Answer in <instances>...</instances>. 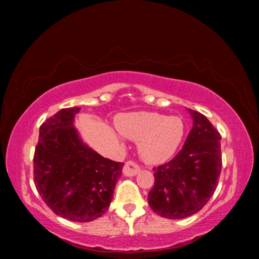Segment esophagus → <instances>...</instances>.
<instances>
[{
  "label": "esophagus",
  "mask_w": 259,
  "mask_h": 259,
  "mask_svg": "<svg viewBox=\"0 0 259 259\" xmlns=\"http://www.w3.org/2000/svg\"><path fill=\"white\" fill-rule=\"evenodd\" d=\"M139 171V166L135 163L133 161H128L125 162V164L123 166V174L125 176L131 177V176H135L136 174Z\"/></svg>",
  "instance_id": "esophagus-1"
}]
</instances>
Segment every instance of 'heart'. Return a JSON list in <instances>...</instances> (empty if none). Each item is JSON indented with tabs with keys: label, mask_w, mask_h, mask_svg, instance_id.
Segmentation results:
<instances>
[{
	"label": "heart",
	"mask_w": 259,
	"mask_h": 259,
	"mask_svg": "<svg viewBox=\"0 0 259 259\" xmlns=\"http://www.w3.org/2000/svg\"><path fill=\"white\" fill-rule=\"evenodd\" d=\"M117 128L125 137L138 142L140 157L150 164L169 160L185 136V125L181 117L159 113L126 114L117 120Z\"/></svg>",
	"instance_id": "b5f03b06"
}]
</instances>
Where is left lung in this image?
Masks as SVG:
<instances>
[{"instance_id":"1","label":"left lung","mask_w":259,"mask_h":259,"mask_svg":"<svg viewBox=\"0 0 259 259\" xmlns=\"http://www.w3.org/2000/svg\"><path fill=\"white\" fill-rule=\"evenodd\" d=\"M193 128L182 151L154 170L148 204L161 217L182 219L200 211L213 195L222 171L221 134L203 114L188 109Z\"/></svg>"}]
</instances>
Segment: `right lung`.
<instances>
[{
	"instance_id": "1",
	"label": "right lung",
	"mask_w": 259,
	"mask_h": 259,
	"mask_svg": "<svg viewBox=\"0 0 259 259\" xmlns=\"http://www.w3.org/2000/svg\"><path fill=\"white\" fill-rule=\"evenodd\" d=\"M78 112L60 109L40 126L34 183L56 214L85 223L107 211L123 163L105 159L82 142L73 123Z\"/></svg>"
}]
</instances>
